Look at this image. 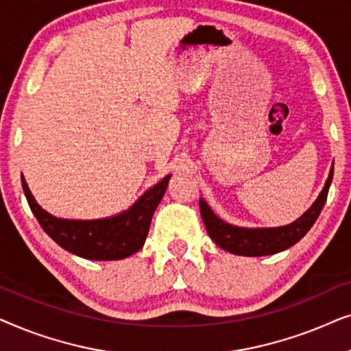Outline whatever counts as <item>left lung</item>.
Instances as JSON below:
<instances>
[{"instance_id":"8db88e82","label":"left lung","mask_w":351,"mask_h":351,"mask_svg":"<svg viewBox=\"0 0 351 351\" xmlns=\"http://www.w3.org/2000/svg\"><path fill=\"white\" fill-rule=\"evenodd\" d=\"M334 167L329 172L328 180L318 199L315 201L313 206L297 219L294 223L286 225V227L278 228H239L233 227V225L225 223L215 215L206 201L199 199V210L203 222L208 230L209 237L213 241L217 244L219 247L225 249V251L237 254V256H268V254H276L285 251V249L291 247L299 239L305 237V233L311 228V225L316 222L318 215L323 209V206L328 199V191L332 182Z\"/></svg>"}]
</instances>
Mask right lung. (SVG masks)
<instances>
[{
	"label": "right lung",
	"mask_w": 351,
	"mask_h": 351,
	"mask_svg": "<svg viewBox=\"0 0 351 351\" xmlns=\"http://www.w3.org/2000/svg\"><path fill=\"white\" fill-rule=\"evenodd\" d=\"M171 176H166L126 213L100 220L57 219L36 203L22 177L28 206L43 230L65 251L90 261H118L137 252L145 243L152 215L165 195Z\"/></svg>",
	"instance_id": "1"
}]
</instances>
